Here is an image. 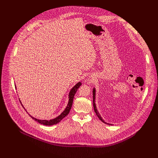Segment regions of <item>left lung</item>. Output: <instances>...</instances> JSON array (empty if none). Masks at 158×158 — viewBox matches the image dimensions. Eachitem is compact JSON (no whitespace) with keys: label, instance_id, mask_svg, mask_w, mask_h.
I'll return each mask as SVG.
<instances>
[{"label":"left lung","instance_id":"obj_1","mask_svg":"<svg viewBox=\"0 0 158 158\" xmlns=\"http://www.w3.org/2000/svg\"><path fill=\"white\" fill-rule=\"evenodd\" d=\"M93 104H94V111L97 114V116L98 117V118L100 119L102 122L106 123V124H108V125H110V123H106V122H104V120L102 119V118L101 117V116L100 114V113H98V111H97V107H96V104H95V88H94L93 89ZM110 125H112V124H110Z\"/></svg>","mask_w":158,"mask_h":158}]
</instances>
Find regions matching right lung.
<instances>
[{
  "label": "right lung",
  "mask_w": 158,
  "mask_h": 158,
  "mask_svg": "<svg viewBox=\"0 0 158 158\" xmlns=\"http://www.w3.org/2000/svg\"><path fill=\"white\" fill-rule=\"evenodd\" d=\"M81 85H82L81 82H77V83L76 85L73 86V87L71 89V90L70 91V92H69V102H68V104H67V106H66L64 110L59 116H58V117H56L55 118L47 120H39V119H37L36 118L32 117V116H31L30 114H29V116H31V118H32L35 121L38 122V123H41V124H43V125H45V126H53V125H55V124H57V123H59L62 119H63L66 117V116L68 115V114L69 113V112H70V111L71 110L72 103H73V100L74 95H75V94H76V92L77 91L78 88H79V86ZM15 88H16V86H15ZM20 103L22 104L21 102H20ZM22 106H23L22 104Z\"/></svg>",
  "instance_id": "add662e5"
}]
</instances>
